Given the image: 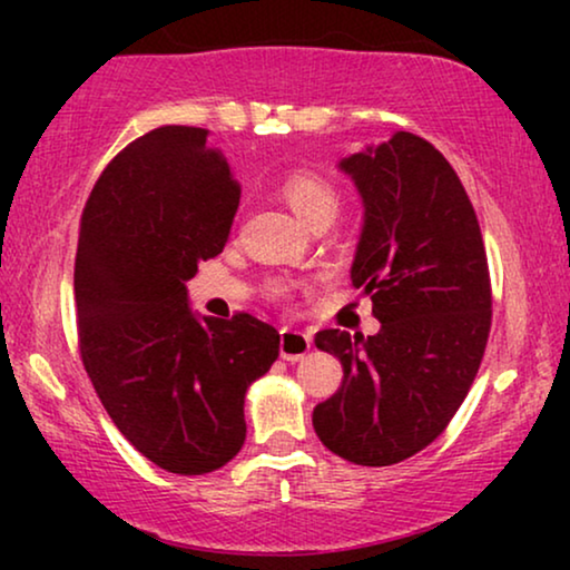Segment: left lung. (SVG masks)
<instances>
[{
    "label": "left lung",
    "mask_w": 570,
    "mask_h": 570,
    "mask_svg": "<svg viewBox=\"0 0 570 570\" xmlns=\"http://www.w3.org/2000/svg\"><path fill=\"white\" fill-rule=\"evenodd\" d=\"M207 137L160 127L124 147L92 186L75 259L85 371L124 439L174 474L238 454L248 386L279 353L275 326L189 303L186 283L223 252L240 199Z\"/></svg>",
    "instance_id": "1"
}]
</instances>
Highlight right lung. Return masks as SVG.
<instances>
[{"instance_id":"obj_1","label":"right lung","mask_w":570,"mask_h":570,"mask_svg":"<svg viewBox=\"0 0 570 570\" xmlns=\"http://www.w3.org/2000/svg\"><path fill=\"white\" fill-rule=\"evenodd\" d=\"M337 168L363 202L350 277L379 324L316 337L345 376L316 404L314 431L347 462L389 466L439 439L470 392L493 316L485 246L462 181L425 139L394 131Z\"/></svg>"}]
</instances>
